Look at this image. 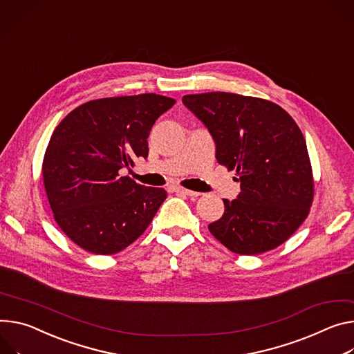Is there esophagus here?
<instances>
[{
    "mask_svg": "<svg viewBox=\"0 0 354 354\" xmlns=\"http://www.w3.org/2000/svg\"><path fill=\"white\" fill-rule=\"evenodd\" d=\"M174 192H175V194H180V195H186V196H192V198H196V196L201 195L199 192L189 190V189H185V187H180V186H175Z\"/></svg>",
    "mask_w": 354,
    "mask_h": 354,
    "instance_id": "1",
    "label": "esophagus"
}]
</instances>
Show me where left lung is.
<instances>
[{"label": "left lung", "mask_w": 354, "mask_h": 354, "mask_svg": "<svg viewBox=\"0 0 354 354\" xmlns=\"http://www.w3.org/2000/svg\"><path fill=\"white\" fill-rule=\"evenodd\" d=\"M182 103L209 130L216 159L236 169L241 192L223 199L224 213L210 233L230 251L257 255L291 237L313 201L306 141L283 109L268 100L210 91L183 95Z\"/></svg>", "instance_id": "1"}]
</instances>
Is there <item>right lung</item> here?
<instances>
[{
    "label": "right lung",
    "mask_w": 354,
    "mask_h": 354,
    "mask_svg": "<svg viewBox=\"0 0 354 354\" xmlns=\"http://www.w3.org/2000/svg\"><path fill=\"white\" fill-rule=\"evenodd\" d=\"M175 100L145 93L87 102L60 121L44 158V183L62 232L83 250L111 255L134 243L167 199L131 178L148 137Z\"/></svg>",
    "instance_id": "add662e5"
}]
</instances>
